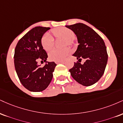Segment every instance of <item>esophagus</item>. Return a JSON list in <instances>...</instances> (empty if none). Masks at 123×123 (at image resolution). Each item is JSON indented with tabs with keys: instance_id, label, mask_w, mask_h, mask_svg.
Returning a JSON list of instances; mask_svg holds the SVG:
<instances>
[{
	"instance_id": "34e87169",
	"label": "esophagus",
	"mask_w": 123,
	"mask_h": 123,
	"mask_svg": "<svg viewBox=\"0 0 123 123\" xmlns=\"http://www.w3.org/2000/svg\"><path fill=\"white\" fill-rule=\"evenodd\" d=\"M55 63H57V64H58V63H63V61H56Z\"/></svg>"
}]
</instances>
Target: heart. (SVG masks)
I'll use <instances>...</instances> for the list:
<instances>
[{"label": "heart", "instance_id": "heart-1", "mask_svg": "<svg viewBox=\"0 0 123 123\" xmlns=\"http://www.w3.org/2000/svg\"><path fill=\"white\" fill-rule=\"evenodd\" d=\"M53 33L56 37H61L66 39L65 44L66 45H71L72 40L74 38V34L72 30L67 28L60 27L53 30ZM41 44L43 48L46 51H49L53 47L54 44V38L49 33L45 34L41 39ZM70 50L68 48L63 49H54L49 53V57L51 60L54 61H61L64 60L69 55Z\"/></svg>", "mask_w": 123, "mask_h": 123}]
</instances>
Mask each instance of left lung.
I'll return each mask as SVG.
<instances>
[{
	"label": "left lung",
	"mask_w": 123,
	"mask_h": 123,
	"mask_svg": "<svg viewBox=\"0 0 123 123\" xmlns=\"http://www.w3.org/2000/svg\"><path fill=\"white\" fill-rule=\"evenodd\" d=\"M76 35L77 49L73 54L77 60L85 59L84 64L74 63L69 70L71 76L81 85L88 86L97 82L103 76L108 61L105 43L95 31L83 23L65 26Z\"/></svg>",
	"instance_id": "obj_1"
}]
</instances>
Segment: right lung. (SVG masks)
I'll return each instance as SVG.
<instances>
[{
    "label": "right lung",
    "mask_w": 123,
    "mask_h": 123,
    "mask_svg": "<svg viewBox=\"0 0 123 123\" xmlns=\"http://www.w3.org/2000/svg\"><path fill=\"white\" fill-rule=\"evenodd\" d=\"M50 27L38 26L32 29L18 42L15 49L14 65L22 85L31 92H41L49 85L57 65L46 61L47 54L41 44L43 35ZM46 62L41 68L37 62Z\"/></svg>",
    "instance_id": "right-lung-1"
}]
</instances>
